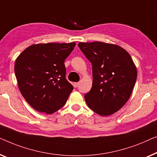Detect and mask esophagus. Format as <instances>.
<instances>
[{"label":"esophagus","instance_id":"esophagus-1","mask_svg":"<svg viewBox=\"0 0 157 157\" xmlns=\"http://www.w3.org/2000/svg\"><path fill=\"white\" fill-rule=\"evenodd\" d=\"M79 82H75L73 85H74V87H78V86H79Z\"/></svg>","mask_w":157,"mask_h":157}]
</instances>
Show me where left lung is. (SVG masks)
Listing matches in <instances>:
<instances>
[{"label": "left lung", "mask_w": 157, "mask_h": 157, "mask_svg": "<svg viewBox=\"0 0 157 157\" xmlns=\"http://www.w3.org/2000/svg\"><path fill=\"white\" fill-rule=\"evenodd\" d=\"M78 46L92 66V86L85 100L92 111L109 116L129 100L137 71L131 56L120 46L102 43H79Z\"/></svg>", "instance_id": "8db88e82"}]
</instances>
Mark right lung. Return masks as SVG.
Here are the masks:
<instances>
[{
	"label": "right lung",
	"mask_w": 157,
	"mask_h": 157,
	"mask_svg": "<svg viewBox=\"0 0 157 157\" xmlns=\"http://www.w3.org/2000/svg\"><path fill=\"white\" fill-rule=\"evenodd\" d=\"M75 43H41L20 54L15 63L18 88L37 111L52 114L65 105L73 86L65 78V60Z\"/></svg>",
	"instance_id": "add662e5"
}]
</instances>
